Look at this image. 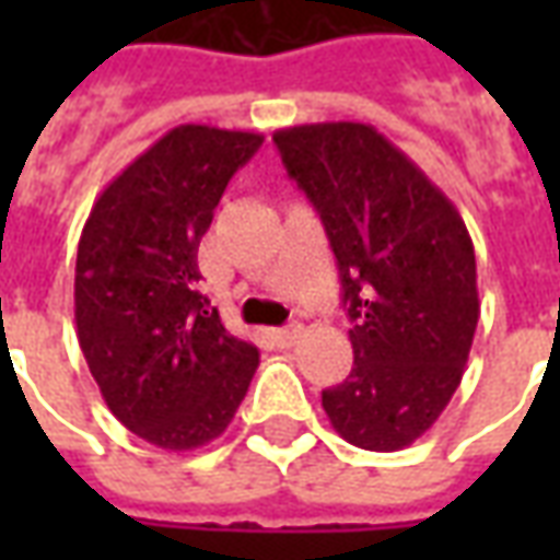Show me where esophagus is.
Masks as SVG:
<instances>
[{
	"mask_svg": "<svg viewBox=\"0 0 560 560\" xmlns=\"http://www.w3.org/2000/svg\"><path fill=\"white\" fill-rule=\"evenodd\" d=\"M300 332H303V324H288V327L276 329V341L281 348H291L293 341L300 339Z\"/></svg>",
	"mask_w": 560,
	"mask_h": 560,
	"instance_id": "obj_1",
	"label": "esophagus"
}]
</instances>
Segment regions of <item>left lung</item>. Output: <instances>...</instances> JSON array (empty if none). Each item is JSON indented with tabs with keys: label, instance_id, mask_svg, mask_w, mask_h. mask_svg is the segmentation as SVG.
<instances>
[{
	"label": "left lung",
	"instance_id": "8db88e82",
	"mask_svg": "<svg viewBox=\"0 0 560 560\" xmlns=\"http://www.w3.org/2000/svg\"><path fill=\"white\" fill-rule=\"evenodd\" d=\"M272 140L324 221L351 317L353 369L324 389V411L348 444L405 450L465 375L480 317L468 228L372 126H293Z\"/></svg>",
	"mask_w": 560,
	"mask_h": 560
}]
</instances>
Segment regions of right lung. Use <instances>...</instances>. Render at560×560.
I'll return each mask as SVG.
<instances>
[{
	"label": "right lung",
	"mask_w": 560,
	"mask_h": 560,
	"mask_svg": "<svg viewBox=\"0 0 560 560\" xmlns=\"http://www.w3.org/2000/svg\"><path fill=\"white\" fill-rule=\"evenodd\" d=\"M252 131L179 126L104 188L74 272L80 351L107 408L161 450H195L231 425L260 353L197 291V245Z\"/></svg>",
	"instance_id": "1"
}]
</instances>
